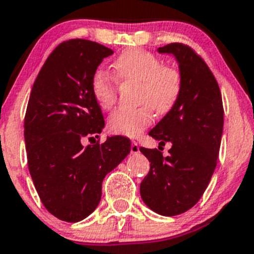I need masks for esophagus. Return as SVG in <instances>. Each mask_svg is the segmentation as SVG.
<instances>
[{"instance_id": "1", "label": "esophagus", "mask_w": 254, "mask_h": 254, "mask_svg": "<svg viewBox=\"0 0 254 254\" xmlns=\"http://www.w3.org/2000/svg\"><path fill=\"white\" fill-rule=\"evenodd\" d=\"M130 153L132 154H138L139 153V145L135 140H132V144H130Z\"/></svg>"}]
</instances>
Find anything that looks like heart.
<instances>
[{
	"instance_id": "1",
	"label": "heart",
	"mask_w": 254,
	"mask_h": 254,
	"mask_svg": "<svg viewBox=\"0 0 254 254\" xmlns=\"http://www.w3.org/2000/svg\"><path fill=\"white\" fill-rule=\"evenodd\" d=\"M117 78L125 82H139L135 109H117L108 119L112 133L135 137L153 122V110L158 115L169 114L182 93V75L179 69L165 66L149 51L137 48L125 50L112 64ZM91 94L101 109L109 110L117 100L116 80L106 70L94 72Z\"/></svg>"
}]
</instances>
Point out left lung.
Wrapping results in <instances>:
<instances>
[{
  "mask_svg": "<svg viewBox=\"0 0 254 254\" xmlns=\"http://www.w3.org/2000/svg\"><path fill=\"white\" fill-rule=\"evenodd\" d=\"M158 51L176 57L182 93L175 108L149 132L161 145L171 143L169 155L139 148L150 163L139 190L151 210L174 216L197 204L210 182L223 135L224 108L215 77L194 50L172 43Z\"/></svg>",
  "mask_w": 254,
  "mask_h": 254,
  "instance_id": "1",
  "label": "left lung"
}]
</instances>
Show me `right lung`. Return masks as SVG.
Here are the masks:
<instances>
[{"label":"right lung","instance_id":"obj_1","mask_svg":"<svg viewBox=\"0 0 254 254\" xmlns=\"http://www.w3.org/2000/svg\"><path fill=\"white\" fill-rule=\"evenodd\" d=\"M112 54L90 40L64 41L50 54L31 89L24 119L30 176L49 213L67 223L95 210L104 179L130 151V140L122 135L82 144L105 126L90 82Z\"/></svg>","mask_w":254,"mask_h":254}]
</instances>
